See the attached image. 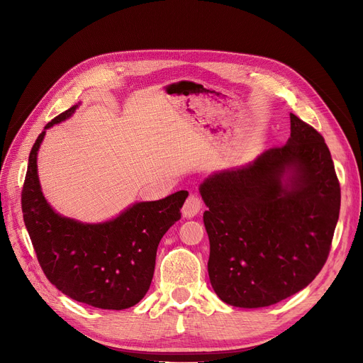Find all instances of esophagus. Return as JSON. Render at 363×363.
Returning <instances> with one entry per match:
<instances>
[{"label": "esophagus", "mask_w": 363, "mask_h": 363, "mask_svg": "<svg viewBox=\"0 0 363 363\" xmlns=\"http://www.w3.org/2000/svg\"><path fill=\"white\" fill-rule=\"evenodd\" d=\"M203 207V200L199 194H189L182 206V215L184 218H194Z\"/></svg>", "instance_id": "esophagus-1"}]
</instances>
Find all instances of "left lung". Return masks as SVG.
Here are the masks:
<instances>
[{
	"instance_id": "8db88e82",
	"label": "left lung",
	"mask_w": 363,
	"mask_h": 363,
	"mask_svg": "<svg viewBox=\"0 0 363 363\" xmlns=\"http://www.w3.org/2000/svg\"><path fill=\"white\" fill-rule=\"evenodd\" d=\"M291 135L252 163L204 179L208 278L235 308H264L315 279L340 215V182L320 133L290 113Z\"/></svg>"
}]
</instances>
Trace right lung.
<instances>
[{
  "label": "right lung",
  "mask_w": 363,
  "mask_h": 363,
  "mask_svg": "<svg viewBox=\"0 0 363 363\" xmlns=\"http://www.w3.org/2000/svg\"><path fill=\"white\" fill-rule=\"evenodd\" d=\"M76 107L48 122L30 150L22 189L23 220L38 262L52 285L88 306L122 311L135 306L148 291L159 242L181 219L188 193L135 203L103 223H82L55 213L43 196L36 156L45 129L70 118Z\"/></svg>",
  "instance_id": "add662e5"
}]
</instances>
